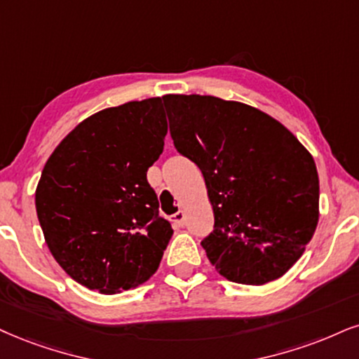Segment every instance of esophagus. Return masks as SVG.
<instances>
[{"label":"esophagus","mask_w":359,"mask_h":359,"mask_svg":"<svg viewBox=\"0 0 359 359\" xmlns=\"http://www.w3.org/2000/svg\"><path fill=\"white\" fill-rule=\"evenodd\" d=\"M184 219H187V215H184V211H176L175 215L170 216V221L172 224H175V226H183Z\"/></svg>","instance_id":"esophagus-1"}]
</instances>
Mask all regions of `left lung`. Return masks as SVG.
<instances>
[{
	"label": "left lung",
	"mask_w": 359,
	"mask_h": 359,
	"mask_svg": "<svg viewBox=\"0 0 359 359\" xmlns=\"http://www.w3.org/2000/svg\"><path fill=\"white\" fill-rule=\"evenodd\" d=\"M176 151L200 168L215 213L201 241L219 274L264 285L285 274L311 241L320 181L315 159L281 123L215 96L166 95Z\"/></svg>",
	"instance_id": "obj_1"
}]
</instances>
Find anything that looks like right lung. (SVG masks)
Listing matches in <instances>:
<instances>
[{"mask_svg": "<svg viewBox=\"0 0 359 359\" xmlns=\"http://www.w3.org/2000/svg\"><path fill=\"white\" fill-rule=\"evenodd\" d=\"M168 133L161 98L93 114L57 144L36 188L51 255L74 281L113 294L156 271L172 228L146 172Z\"/></svg>", "mask_w": 359, "mask_h": 359, "instance_id": "obj_1", "label": "right lung"}]
</instances>
